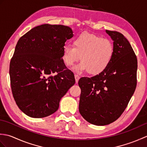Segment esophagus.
Instances as JSON below:
<instances>
[{"label": "esophagus", "mask_w": 147, "mask_h": 147, "mask_svg": "<svg viewBox=\"0 0 147 147\" xmlns=\"http://www.w3.org/2000/svg\"><path fill=\"white\" fill-rule=\"evenodd\" d=\"M74 78H75V80H76V83H77L78 82V80H80V77L79 76V75H78V74H74Z\"/></svg>", "instance_id": "34e87169"}]
</instances>
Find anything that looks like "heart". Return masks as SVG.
Wrapping results in <instances>:
<instances>
[{
    "label": "heart",
    "instance_id": "obj_1",
    "mask_svg": "<svg viewBox=\"0 0 147 147\" xmlns=\"http://www.w3.org/2000/svg\"><path fill=\"white\" fill-rule=\"evenodd\" d=\"M73 45H64L62 55L67 66L74 65L81 57L82 62L73 68L76 72L88 71L92 75H98L107 69L114 57L112 43L95 34H79L74 38Z\"/></svg>",
    "mask_w": 147,
    "mask_h": 147
}]
</instances>
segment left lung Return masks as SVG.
Returning <instances> with one entry per match:
<instances>
[{
  "label": "left lung",
  "instance_id": "left-lung-1",
  "mask_svg": "<svg viewBox=\"0 0 147 147\" xmlns=\"http://www.w3.org/2000/svg\"><path fill=\"white\" fill-rule=\"evenodd\" d=\"M113 41L114 55L102 73L81 78L79 111L88 123L105 126L121 116L135 91L137 58L123 34L105 30Z\"/></svg>",
  "mask_w": 147,
  "mask_h": 147
}]
</instances>
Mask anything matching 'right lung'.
I'll return each instance as SVG.
<instances>
[{
  "mask_svg": "<svg viewBox=\"0 0 147 147\" xmlns=\"http://www.w3.org/2000/svg\"><path fill=\"white\" fill-rule=\"evenodd\" d=\"M73 36L70 27L44 24L19 39L9 66L11 90L18 107L33 118L54 113L75 83L65 66L62 49Z\"/></svg>",
  "mask_w": 147,
  "mask_h": 147,
  "instance_id": "add662e5",
  "label": "right lung"
}]
</instances>
